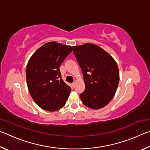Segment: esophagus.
Wrapping results in <instances>:
<instances>
[{
    "label": "esophagus",
    "instance_id": "1",
    "mask_svg": "<svg viewBox=\"0 0 150 150\" xmlns=\"http://www.w3.org/2000/svg\"><path fill=\"white\" fill-rule=\"evenodd\" d=\"M71 85H72V86H73V87H75V82H73V83H72V84H71Z\"/></svg>",
    "mask_w": 150,
    "mask_h": 150
}]
</instances>
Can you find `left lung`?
<instances>
[{"mask_svg": "<svg viewBox=\"0 0 150 150\" xmlns=\"http://www.w3.org/2000/svg\"><path fill=\"white\" fill-rule=\"evenodd\" d=\"M73 49L84 76L85 89L80 94L81 101L95 110L105 107L117 89L120 79L117 63L106 51L95 44L77 45Z\"/></svg>", "mask_w": 150, "mask_h": 150, "instance_id": "8db88e82", "label": "left lung"}]
</instances>
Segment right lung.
Masks as SVG:
<instances>
[{
	"mask_svg": "<svg viewBox=\"0 0 150 150\" xmlns=\"http://www.w3.org/2000/svg\"><path fill=\"white\" fill-rule=\"evenodd\" d=\"M72 50L70 45L48 42L35 51L28 61V88L34 102L44 110H59L69 97L71 88L62 79L59 67Z\"/></svg>",
	"mask_w": 150,
	"mask_h": 150,
	"instance_id": "add662e5",
	"label": "right lung"
}]
</instances>
